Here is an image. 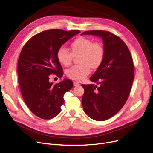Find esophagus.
I'll return each instance as SVG.
<instances>
[{"instance_id":"34e87169","label":"esophagus","mask_w":153,"mask_h":153,"mask_svg":"<svg viewBox=\"0 0 153 153\" xmlns=\"http://www.w3.org/2000/svg\"><path fill=\"white\" fill-rule=\"evenodd\" d=\"M73 84H74V86H79L80 85V84L78 82H76V81H74V82H73Z\"/></svg>"}]
</instances>
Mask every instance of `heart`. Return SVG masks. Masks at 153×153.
<instances>
[{"instance_id":"b5f03b06","label":"heart","mask_w":153,"mask_h":153,"mask_svg":"<svg viewBox=\"0 0 153 153\" xmlns=\"http://www.w3.org/2000/svg\"><path fill=\"white\" fill-rule=\"evenodd\" d=\"M71 52L65 47L61 46L56 53V57L60 64L68 66L71 63L73 56H77L78 65H74L66 71L67 76L72 80L81 81L91 72L90 67L96 68L99 67L104 58V48L99 42H93L91 39L80 37L71 44Z\"/></svg>"}]
</instances>
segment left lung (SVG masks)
<instances>
[{
  "instance_id": "obj_1",
  "label": "left lung",
  "mask_w": 153,
  "mask_h": 153,
  "mask_svg": "<svg viewBox=\"0 0 153 153\" xmlns=\"http://www.w3.org/2000/svg\"><path fill=\"white\" fill-rule=\"evenodd\" d=\"M102 39L104 58L90 78L99 85H81L85 92L82 105L91 119L103 121L119 112L128 98L134 77V63L126 44L114 34L104 30L82 32Z\"/></svg>"
}]
</instances>
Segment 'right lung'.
I'll return each instance as SVG.
<instances>
[{"label": "right lung", "mask_w": 153, "mask_h": 153, "mask_svg": "<svg viewBox=\"0 0 153 153\" xmlns=\"http://www.w3.org/2000/svg\"><path fill=\"white\" fill-rule=\"evenodd\" d=\"M79 32L61 29L43 31L29 39L22 49L18 62L19 85L25 102L39 117L50 120L56 116L64 103V94L73 87L72 81L67 79L53 85L49 76L62 77L57 51Z\"/></svg>", "instance_id": "right-lung-1"}]
</instances>
